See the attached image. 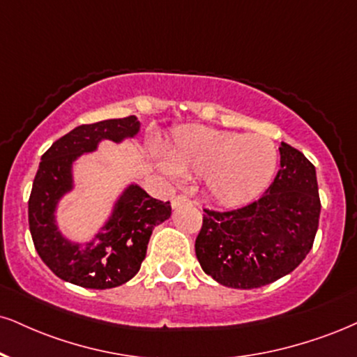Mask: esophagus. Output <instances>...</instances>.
Wrapping results in <instances>:
<instances>
[{"instance_id":"1","label":"esophagus","mask_w":357,"mask_h":357,"mask_svg":"<svg viewBox=\"0 0 357 357\" xmlns=\"http://www.w3.org/2000/svg\"><path fill=\"white\" fill-rule=\"evenodd\" d=\"M184 204H190V199H188L186 196L179 195L173 199V208H179V206H184Z\"/></svg>"}]
</instances>
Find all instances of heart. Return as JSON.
<instances>
[{"mask_svg":"<svg viewBox=\"0 0 357 357\" xmlns=\"http://www.w3.org/2000/svg\"><path fill=\"white\" fill-rule=\"evenodd\" d=\"M169 166L184 178H203L209 196L225 206L251 203L278 167V149L263 135H244L203 126L176 132L166 148Z\"/></svg>","mask_w":357,"mask_h":357,"instance_id":"b5f03b06","label":"heart"}]
</instances>
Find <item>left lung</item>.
<instances>
[{"instance_id":"obj_1","label":"left lung","mask_w":357,"mask_h":357,"mask_svg":"<svg viewBox=\"0 0 357 357\" xmlns=\"http://www.w3.org/2000/svg\"><path fill=\"white\" fill-rule=\"evenodd\" d=\"M279 154L276 178L259 199L231 211L204 209L196 257L222 286L271 284L311 251L321 213L316 169L293 146L281 143Z\"/></svg>"}]
</instances>
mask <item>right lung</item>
I'll list each match as a JSON object with an SVG mask.
<instances>
[{"label":"right lung","instance_id":"add662e5","mask_svg":"<svg viewBox=\"0 0 357 357\" xmlns=\"http://www.w3.org/2000/svg\"><path fill=\"white\" fill-rule=\"evenodd\" d=\"M137 131L136 116L81 124L41 156L28 201L29 231L43 263L63 281L88 289L124 284L139 271L154 227L171 216L169 201L154 199L131 184L101 233L86 246L64 239L56 227V204L73 188L71 166L76 158L94 151L101 139L119 143Z\"/></svg>","mask_w":357,"mask_h":357}]
</instances>
